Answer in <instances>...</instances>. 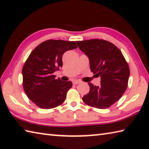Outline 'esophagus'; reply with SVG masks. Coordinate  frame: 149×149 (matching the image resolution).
I'll list each match as a JSON object with an SVG mask.
<instances>
[{"mask_svg":"<svg viewBox=\"0 0 149 149\" xmlns=\"http://www.w3.org/2000/svg\"><path fill=\"white\" fill-rule=\"evenodd\" d=\"M80 83H81V81H79V80H74V81H73V84H74V85L79 84Z\"/></svg>","mask_w":149,"mask_h":149,"instance_id":"obj_1","label":"esophagus"}]
</instances>
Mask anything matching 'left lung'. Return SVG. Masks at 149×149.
<instances>
[{
    "mask_svg": "<svg viewBox=\"0 0 149 149\" xmlns=\"http://www.w3.org/2000/svg\"><path fill=\"white\" fill-rule=\"evenodd\" d=\"M79 48L88 57L93 74L101 77L100 86L88 83L89 92L82 100L87 105L107 109L123 95L128 86L129 67L120 49L104 40L77 41Z\"/></svg>",
    "mask_w": 149,
    "mask_h": 149,
    "instance_id": "obj_1",
    "label": "left lung"
}]
</instances>
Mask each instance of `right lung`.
<instances>
[{"instance_id": "add662e5", "label": "right lung", "mask_w": 149, "mask_h": 149, "mask_svg": "<svg viewBox=\"0 0 149 149\" xmlns=\"http://www.w3.org/2000/svg\"><path fill=\"white\" fill-rule=\"evenodd\" d=\"M77 48L74 41L48 40L30 53L22 68L23 87L28 97L38 107L48 109L64 102L72 83L56 79L54 73L62 67L63 54Z\"/></svg>"}]
</instances>
